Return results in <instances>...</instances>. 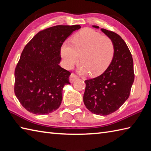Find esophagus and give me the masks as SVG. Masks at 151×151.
Listing matches in <instances>:
<instances>
[{
    "instance_id": "34e87169",
    "label": "esophagus",
    "mask_w": 151,
    "mask_h": 151,
    "mask_svg": "<svg viewBox=\"0 0 151 151\" xmlns=\"http://www.w3.org/2000/svg\"><path fill=\"white\" fill-rule=\"evenodd\" d=\"M78 78V77L75 75V74L72 73L71 75H70V76H69V81H70V82L73 83L74 81H75L76 80H77Z\"/></svg>"
}]
</instances>
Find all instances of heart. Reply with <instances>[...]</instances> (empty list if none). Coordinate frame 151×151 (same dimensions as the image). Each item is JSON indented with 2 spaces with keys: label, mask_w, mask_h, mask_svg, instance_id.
I'll return each mask as SVG.
<instances>
[{
  "label": "heart",
  "mask_w": 151,
  "mask_h": 151,
  "mask_svg": "<svg viewBox=\"0 0 151 151\" xmlns=\"http://www.w3.org/2000/svg\"><path fill=\"white\" fill-rule=\"evenodd\" d=\"M114 44L110 37L101 36L90 28L76 33L71 43L65 42L61 47V55L65 65L70 69L80 60L78 70L81 74L90 73L93 76L101 75L107 69L114 55Z\"/></svg>",
  "instance_id": "b5f03b06"
}]
</instances>
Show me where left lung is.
<instances>
[{
  "mask_svg": "<svg viewBox=\"0 0 151 151\" xmlns=\"http://www.w3.org/2000/svg\"><path fill=\"white\" fill-rule=\"evenodd\" d=\"M101 30L113 41L114 55L102 75L85 81L83 101L92 113L107 115L117 110L129 97L134 81V63L129 47L119 35L104 28Z\"/></svg>",
  "mask_w": 151,
  "mask_h": 151,
  "instance_id": "1",
  "label": "left lung"
}]
</instances>
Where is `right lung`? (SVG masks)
Wrapping results in <instances>:
<instances>
[{
  "mask_svg": "<svg viewBox=\"0 0 151 151\" xmlns=\"http://www.w3.org/2000/svg\"><path fill=\"white\" fill-rule=\"evenodd\" d=\"M80 25H57L39 32L24 47L15 69L14 92L27 110L50 114L60 107L70 73L59 65L61 47Z\"/></svg>",
  "mask_w": 151,
  "mask_h": 151,
  "instance_id": "obj_1",
  "label": "right lung"
}]
</instances>
